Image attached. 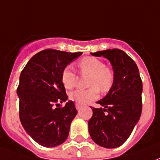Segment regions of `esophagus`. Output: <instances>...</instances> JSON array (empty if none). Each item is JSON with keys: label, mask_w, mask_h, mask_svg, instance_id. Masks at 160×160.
<instances>
[{"label": "esophagus", "mask_w": 160, "mask_h": 160, "mask_svg": "<svg viewBox=\"0 0 160 160\" xmlns=\"http://www.w3.org/2000/svg\"><path fill=\"white\" fill-rule=\"evenodd\" d=\"M75 107H76V109L78 111H80V108H81V104H78V103H75Z\"/></svg>", "instance_id": "1"}]
</instances>
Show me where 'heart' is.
Returning <instances> with one entry per match:
<instances>
[{"label":"heart","mask_w":160,"mask_h":160,"mask_svg":"<svg viewBox=\"0 0 160 160\" xmlns=\"http://www.w3.org/2000/svg\"><path fill=\"white\" fill-rule=\"evenodd\" d=\"M78 67L82 74H88L87 89H77L69 93V98L80 104H86L98 97L99 90L107 92L111 90L115 80L113 70L105 66L103 61L93 56H85L78 62ZM76 73L66 67L61 73V81L67 89H71L76 85Z\"/></svg>","instance_id":"b5f03b06"}]
</instances>
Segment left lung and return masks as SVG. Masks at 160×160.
<instances>
[{
	"label": "left lung",
	"instance_id": "8db88e82",
	"mask_svg": "<svg viewBox=\"0 0 160 160\" xmlns=\"http://www.w3.org/2000/svg\"><path fill=\"white\" fill-rule=\"evenodd\" d=\"M91 54L104 56L111 62L115 80L107 95L97 102L102 107H92L93 114L88 121L89 134L92 141L103 148H118L127 141L141 118L142 81L139 69L121 49Z\"/></svg>",
	"mask_w": 160,
	"mask_h": 160
}]
</instances>
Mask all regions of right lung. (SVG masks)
Segmentation results:
<instances>
[{
	"mask_svg": "<svg viewBox=\"0 0 160 160\" xmlns=\"http://www.w3.org/2000/svg\"><path fill=\"white\" fill-rule=\"evenodd\" d=\"M82 52L47 49L33 56L19 76L17 94L19 119L25 130L38 144L54 148L62 144L77 111L68 99L61 73Z\"/></svg>",
	"mask_w": 160,
	"mask_h": 160,
	"instance_id": "1",
	"label": "right lung"
}]
</instances>
